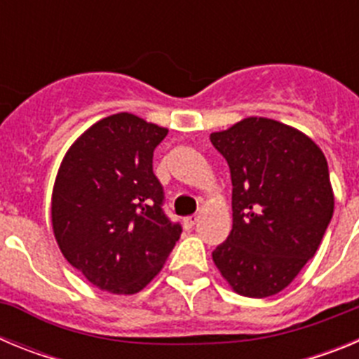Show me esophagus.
<instances>
[{
	"mask_svg": "<svg viewBox=\"0 0 359 359\" xmlns=\"http://www.w3.org/2000/svg\"><path fill=\"white\" fill-rule=\"evenodd\" d=\"M196 223H198V215H189V217H185V226L187 228H192Z\"/></svg>",
	"mask_w": 359,
	"mask_h": 359,
	"instance_id": "obj_1",
	"label": "esophagus"
}]
</instances>
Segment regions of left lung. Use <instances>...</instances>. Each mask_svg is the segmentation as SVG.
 <instances>
[{"label": "left lung", "mask_w": 359, "mask_h": 359, "mask_svg": "<svg viewBox=\"0 0 359 359\" xmlns=\"http://www.w3.org/2000/svg\"><path fill=\"white\" fill-rule=\"evenodd\" d=\"M210 142L230 167L233 210L214 264L237 294H277L315 255L331 223L327 160L302 131L264 116L212 133Z\"/></svg>", "instance_id": "left-lung-1"}]
</instances>
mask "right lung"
I'll return each instance as SVG.
<instances>
[{"label":"right lung","instance_id":"obj_1","mask_svg":"<svg viewBox=\"0 0 359 359\" xmlns=\"http://www.w3.org/2000/svg\"><path fill=\"white\" fill-rule=\"evenodd\" d=\"M167 133L133 113L106 116L73 142L57 170L53 236L98 290L142 291L182 236L161 210L163 189L152 172V152Z\"/></svg>","mask_w":359,"mask_h":359}]
</instances>
